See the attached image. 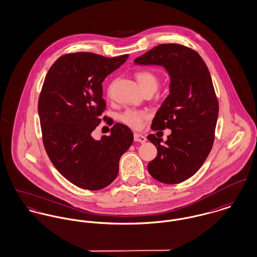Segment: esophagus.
Instances as JSON below:
<instances>
[{
	"instance_id": "34e87169",
	"label": "esophagus",
	"mask_w": 257,
	"mask_h": 257,
	"mask_svg": "<svg viewBox=\"0 0 257 257\" xmlns=\"http://www.w3.org/2000/svg\"><path fill=\"white\" fill-rule=\"evenodd\" d=\"M134 140L137 142H140V143H144L146 141V138L140 134H135L134 135Z\"/></svg>"
}]
</instances>
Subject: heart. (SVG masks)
Segmentation results:
<instances>
[{"label": "heart", "instance_id": "1", "mask_svg": "<svg viewBox=\"0 0 257 257\" xmlns=\"http://www.w3.org/2000/svg\"><path fill=\"white\" fill-rule=\"evenodd\" d=\"M136 78L140 84V88L144 91L153 90L155 91L159 85V76L153 70L144 69L137 71ZM113 83L108 87L107 93L111 94ZM148 115L144 111L135 110V109H127L123 113L119 115V120L124 123L125 125L130 126L134 130H140L143 125L144 120L147 118Z\"/></svg>", "mask_w": 257, "mask_h": 257}]
</instances>
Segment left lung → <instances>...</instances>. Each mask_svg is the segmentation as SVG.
I'll use <instances>...</instances> for the list:
<instances>
[{
  "label": "left lung",
  "instance_id": "left-lung-1",
  "mask_svg": "<svg viewBox=\"0 0 257 257\" xmlns=\"http://www.w3.org/2000/svg\"><path fill=\"white\" fill-rule=\"evenodd\" d=\"M137 65L163 66L170 95L152 120L153 131L170 128L167 140L149 135L157 156L148 163L157 181L174 185L193 176L210 153L219 114L208 68L199 54L180 44H160L135 60Z\"/></svg>",
  "mask_w": 257,
  "mask_h": 257
}]
</instances>
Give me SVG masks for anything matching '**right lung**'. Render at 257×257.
<instances>
[{
    "label": "right lung",
    "instance_id": "right-lung-1",
    "mask_svg": "<svg viewBox=\"0 0 257 257\" xmlns=\"http://www.w3.org/2000/svg\"><path fill=\"white\" fill-rule=\"evenodd\" d=\"M127 58L70 53L48 70L38 100L43 144L55 168L76 187H108L117 178L121 155L134 141L130 127L119 122L108 137L95 140L91 136L106 109L102 82Z\"/></svg>",
    "mask_w": 257,
    "mask_h": 257
}]
</instances>
